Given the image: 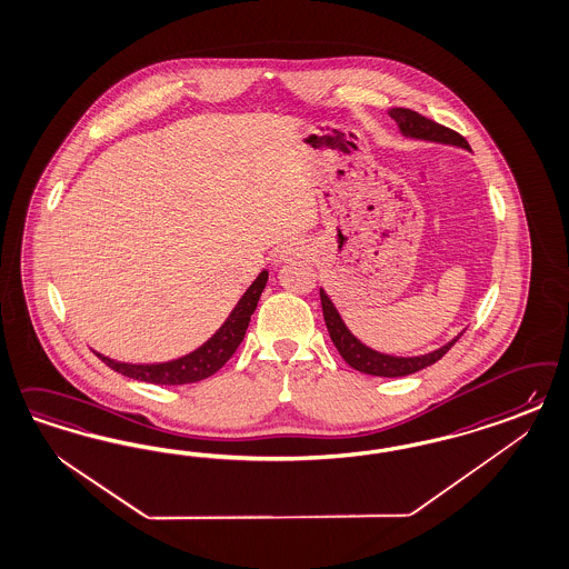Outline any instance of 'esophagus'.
<instances>
[{
    "instance_id": "obj_1",
    "label": "esophagus",
    "mask_w": 569,
    "mask_h": 569,
    "mask_svg": "<svg viewBox=\"0 0 569 569\" xmlns=\"http://www.w3.org/2000/svg\"><path fill=\"white\" fill-rule=\"evenodd\" d=\"M310 253V249L303 242H289L280 249V259L282 261H293V259H303Z\"/></svg>"
}]
</instances>
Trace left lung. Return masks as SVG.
<instances>
[{"label":"left lung","instance_id":"1","mask_svg":"<svg viewBox=\"0 0 569 569\" xmlns=\"http://www.w3.org/2000/svg\"><path fill=\"white\" fill-rule=\"evenodd\" d=\"M389 117L396 119L398 128L402 131L406 138H415V140H427V142H438V144H450V147L467 148L469 144L467 140L452 131V129L443 128L440 123L422 117L419 112L410 109H389ZM320 301H322V313H325V322L329 329L330 339L335 343L337 351L341 353V358L348 362L349 367L365 372V375H372V377H406L412 375L417 370L431 367L440 360L441 356L448 349L455 346V341L459 337H455L452 341H448L446 346L433 349L429 353H421V356H391V353H383L377 349L368 348L365 346L351 330L348 325L343 322L341 313L337 312L335 303L330 301L329 295L325 289H320Z\"/></svg>","mask_w":569,"mask_h":569}]
</instances>
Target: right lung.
Instances as JSON below:
<instances>
[{
	"instance_id": "right-lung-1",
	"label": "right lung",
	"mask_w": 569,
	"mask_h": 569,
	"mask_svg": "<svg viewBox=\"0 0 569 569\" xmlns=\"http://www.w3.org/2000/svg\"><path fill=\"white\" fill-rule=\"evenodd\" d=\"M266 282H268V270H261L251 282V287L240 297L234 310L226 318V322L211 335V339H207L201 348L186 353L182 358H176L169 362H157V365H128V362H117L98 351L96 356L112 370L144 383L188 386V383L202 381L216 375L239 348L240 341L244 339L247 327L251 322V316L256 312L257 301L266 289Z\"/></svg>"
}]
</instances>
